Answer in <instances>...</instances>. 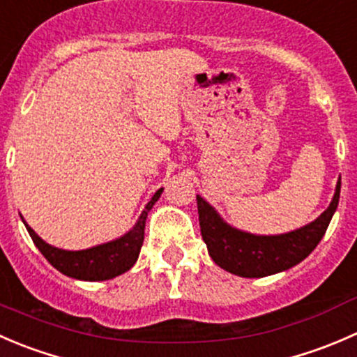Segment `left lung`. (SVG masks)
<instances>
[{
    "label": "left lung",
    "instance_id": "left-lung-1",
    "mask_svg": "<svg viewBox=\"0 0 357 357\" xmlns=\"http://www.w3.org/2000/svg\"><path fill=\"white\" fill-rule=\"evenodd\" d=\"M340 180L330 206L314 222L276 236H257L232 227L210 203L196 196L199 227L208 253L218 267L241 278H264L297 266L310 255L326 232L338 206Z\"/></svg>",
    "mask_w": 357,
    "mask_h": 357
}]
</instances>
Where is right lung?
<instances>
[{
	"mask_svg": "<svg viewBox=\"0 0 357 357\" xmlns=\"http://www.w3.org/2000/svg\"><path fill=\"white\" fill-rule=\"evenodd\" d=\"M163 187L156 190L149 203L146 204L144 211L140 213L137 224L126 232L121 238L114 241L97 245L88 250H77V252H69V250L55 248V246L45 243L22 218L31 239L34 241L36 248L43 253L45 259L60 271L66 276L74 278V280L83 281H105L112 280L116 276H121L123 273L130 271L133 264L139 259L140 248L144 243V229H146V218L151 208L160 199Z\"/></svg>",
	"mask_w": 357,
	"mask_h": 357,
	"instance_id": "obj_1",
	"label": "right lung"
}]
</instances>
